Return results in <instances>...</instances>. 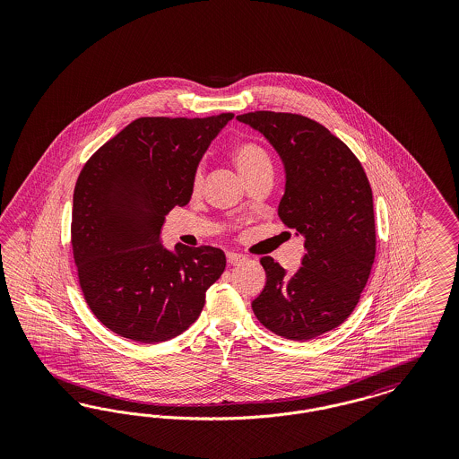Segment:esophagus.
I'll use <instances>...</instances> for the list:
<instances>
[{"label": "esophagus", "instance_id": "obj_1", "mask_svg": "<svg viewBox=\"0 0 459 459\" xmlns=\"http://www.w3.org/2000/svg\"><path fill=\"white\" fill-rule=\"evenodd\" d=\"M227 262L230 264H239V263L246 262V256L238 255V253H227Z\"/></svg>", "mask_w": 459, "mask_h": 459}]
</instances>
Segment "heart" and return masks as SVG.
I'll use <instances>...</instances> for the list:
<instances>
[{
    "mask_svg": "<svg viewBox=\"0 0 459 459\" xmlns=\"http://www.w3.org/2000/svg\"><path fill=\"white\" fill-rule=\"evenodd\" d=\"M232 158L239 169L240 175L246 178V182L249 178H253L255 175L262 174L264 170H272V161L270 156L263 150L260 144L246 141L240 143L234 152H232ZM203 182V165H197L195 175H193V186L195 189H199Z\"/></svg>",
    "mask_w": 459,
    "mask_h": 459,
    "instance_id": "heart-1",
    "label": "heart"
}]
</instances>
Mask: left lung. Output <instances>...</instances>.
<instances>
[{
	"label": "left lung",
	"instance_id": "8db88e82",
	"mask_svg": "<svg viewBox=\"0 0 459 459\" xmlns=\"http://www.w3.org/2000/svg\"><path fill=\"white\" fill-rule=\"evenodd\" d=\"M238 120L262 132L281 154L285 193L279 217L305 236L294 275L272 256L260 260L266 284L253 311L285 339L318 337L350 316L368 282L377 244L370 182L350 148L307 117L251 111Z\"/></svg>",
	"mask_w": 459,
	"mask_h": 459
}]
</instances>
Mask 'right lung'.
Instances as JSON below:
<instances>
[{"instance_id": "obj_1", "label": "right lung", "mask_w": 459, "mask_h": 459, "mask_svg": "<svg viewBox=\"0 0 459 459\" xmlns=\"http://www.w3.org/2000/svg\"><path fill=\"white\" fill-rule=\"evenodd\" d=\"M234 113L141 117L81 170L72 206V251L92 315L135 342L174 339L199 316L225 270L219 247L160 242L165 215L186 206L193 175Z\"/></svg>"}]
</instances>
